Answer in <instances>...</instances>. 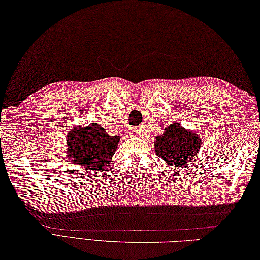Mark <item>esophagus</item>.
Instances as JSON below:
<instances>
[{
    "label": "esophagus",
    "instance_id": "1",
    "mask_svg": "<svg viewBox=\"0 0 260 260\" xmlns=\"http://www.w3.org/2000/svg\"><path fill=\"white\" fill-rule=\"evenodd\" d=\"M130 132H131L132 136L137 137V136H139V128H131Z\"/></svg>",
    "mask_w": 260,
    "mask_h": 260
}]
</instances>
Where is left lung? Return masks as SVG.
<instances>
[{
    "instance_id": "1",
    "label": "left lung",
    "mask_w": 260,
    "mask_h": 260,
    "mask_svg": "<svg viewBox=\"0 0 260 260\" xmlns=\"http://www.w3.org/2000/svg\"><path fill=\"white\" fill-rule=\"evenodd\" d=\"M201 147L202 139L198 132L184 129L176 122L167 126L154 141L155 154L173 169L185 167L196 160Z\"/></svg>"
}]
</instances>
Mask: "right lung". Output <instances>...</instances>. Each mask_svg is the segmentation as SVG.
Wrapping results in <instances>:
<instances>
[{
    "mask_svg": "<svg viewBox=\"0 0 260 260\" xmlns=\"http://www.w3.org/2000/svg\"><path fill=\"white\" fill-rule=\"evenodd\" d=\"M119 141V136H110L98 123L76 126L67 134L66 154L74 168L97 174L107 170Z\"/></svg>",
    "mask_w": 260,
    "mask_h": 260,
    "instance_id": "right-lung-1",
    "label": "right lung"
}]
</instances>
